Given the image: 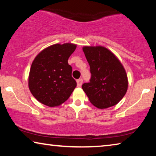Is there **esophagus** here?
<instances>
[{
	"mask_svg": "<svg viewBox=\"0 0 156 156\" xmlns=\"http://www.w3.org/2000/svg\"><path fill=\"white\" fill-rule=\"evenodd\" d=\"M83 80L82 78H80V79H78V80H77V86L78 87H81L82 84H83Z\"/></svg>",
	"mask_w": 156,
	"mask_h": 156,
	"instance_id": "1",
	"label": "esophagus"
}]
</instances>
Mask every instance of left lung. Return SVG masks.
I'll return each mask as SVG.
<instances>
[{"instance_id": "1", "label": "left lung", "mask_w": 156, "mask_h": 156, "mask_svg": "<svg viewBox=\"0 0 156 156\" xmlns=\"http://www.w3.org/2000/svg\"><path fill=\"white\" fill-rule=\"evenodd\" d=\"M90 66L89 83L82 85L92 105L100 109L114 106L125 96L127 76L117 58L104 47H84Z\"/></svg>"}]
</instances>
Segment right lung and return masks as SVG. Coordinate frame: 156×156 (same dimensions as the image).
Listing matches in <instances>:
<instances>
[{
  "label": "right lung",
  "mask_w": 156,
  "mask_h": 156,
  "mask_svg": "<svg viewBox=\"0 0 156 156\" xmlns=\"http://www.w3.org/2000/svg\"><path fill=\"white\" fill-rule=\"evenodd\" d=\"M76 44H56L43 50L34 60L29 75V88L37 100L56 107L67 100L77 83L72 76L68 59Z\"/></svg>",
  "instance_id": "obj_1"
}]
</instances>
